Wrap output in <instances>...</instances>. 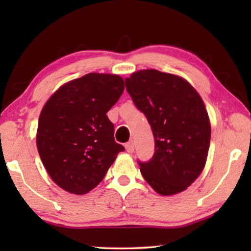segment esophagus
Returning a JSON list of instances; mask_svg holds the SVG:
<instances>
[{"label":"esophagus","instance_id":"1","mask_svg":"<svg viewBox=\"0 0 251 251\" xmlns=\"http://www.w3.org/2000/svg\"><path fill=\"white\" fill-rule=\"evenodd\" d=\"M125 148H126V151L127 152H129V154H131V152L134 151V150H135V146H134V142L133 141H130V142H128L125 145Z\"/></svg>","mask_w":251,"mask_h":251}]
</instances>
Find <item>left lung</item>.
<instances>
[{"label": "left lung", "instance_id": "left-lung-1", "mask_svg": "<svg viewBox=\"0 0 251 251\" xmlns=\"http://www.w3.org/2000/svg\"><path fill=\"white\" fill-rule=\"evenodd\" d=\"M125 84L155 138L154 156L138 160L143 177L163 196L182 192L201 174L209 150L210 123L201 97L184 78L157 70L135 72Z\"/></svg>", "mask_w": 251, "mask_h": 251}]
</instances>
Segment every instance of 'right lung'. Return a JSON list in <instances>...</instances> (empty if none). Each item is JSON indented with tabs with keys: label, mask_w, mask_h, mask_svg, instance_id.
Listing matches in <instances>:
<instances>
[{
	"label": "right lung",
	"mask_w": 251,
	"mask_h": 251,
	"mask_svg": "<svg viewBox=\"0 0 251 251\" xmlns=\"http://www.w3.org/2000/svg\"><path fill=\"white\" fill-rule=\"evenodd\" d=\"M124 92L118 75L90 73L58 88L39 118L37 151L57 186L84 195L100 184L118 152L106 113Z\"/></svg>",
	"instance_id": "1"
}]
</instances>
